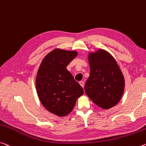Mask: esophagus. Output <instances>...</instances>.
<instances>
[{"label": "esophagus", "mask_w": 146, "mask_h": 146, "mask_svg": "<svg viewBox=\"0 0 146 146\" xmlns=\"http://www.w3.org/2000/svg\"><path fill=\"white\" fill-rule=\"evenodd\" d=\"M79 84H80V85L81 86H82V88H84V82L80 81V82H79Z\"/></svg>", "instance_id": "esophagus-1"}]
</instances>
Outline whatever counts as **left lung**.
Here are the masks:
<instances>
[{"label":"left lung","mask_w":146,"mask_h":146,"mask_svg":"<svg viewBox=\"0 0 146 146\" xmlns=\"http://www.w3.org/2000/svg\"><path fill=\"white\" fill-rule=\"evenodd\" d=\"M88 60L90 75L84 86L86 94L99 107H113L124 91V78L118 65L109 53L101 49L90 54Z\"/></svg>","instance_id":"obj_1"}]
</instances>
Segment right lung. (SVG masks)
Wrapping results in <instances>:
<instances>
[{"instance_id": "obj_1", "label": "right lung", "mask_w": 146, "mask_h": 146, "mask_svg": "<svg viewBox=\"0 0 146 146\" xmlns=\"http://www.w3.org/2000/svg\"><path fill=\"white\" fill-rule=\"evenodd\" d=\"M77 52L56 48L47 54L39 68L36 90L44 107L58 116H66L73 109L77 99L84 94L66 67Z\"/></svg>"}]
</instances>
